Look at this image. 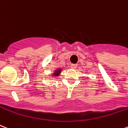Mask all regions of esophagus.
Listing matches in <instances>:
<instances>
[{
	"instance_id": "1",
	"label": "esophagus",
	"mask_w": 128,
	"mask_h": 128,
	"mask_svg": "<svg viewBox=\"0 0 128 128\" xmlns=\"http://www.w3.org/2000/svg\"><path fill=\"white\" fill-rule=\"evenodd\" d=\"M77 66H78V65H77L76 64H72L71 65H70V67H71V68H72V69H76L77 68Z\"/></svg>"
}]
</instances>
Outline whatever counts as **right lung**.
<instances>
[{"instance_id":"right-lung-1","label":"right lung","mask_w":128,"mask_h":128,"mask_svg":"<svg viewBox=\"0 0 128 128\" xmlns=\"http://www.w3.org/2000/svg\"><path fill=\"white\" fill-rule=\"evenodd\" d=\"M60 70H58L57 71H56V72L54 73V75H58V73H60Z\"/></svg>"}]
</instances>
